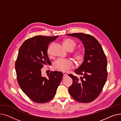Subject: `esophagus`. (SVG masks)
I'll return each mask as SVG.
<instances>
[{
	"instance_id": "34e87169",
	"label": "esophagus",
	"mask_w": 121,
	"mask_h": 121,
	"mask_svg": "<svg viewBox=\"0 0 121 121\" xmlns=\"http://www.w3.org/2000/svg\"><path fill=\"white\" fill-rule=\"evenodd\" d=\"M63 78L66 77L67 76V74L65 73H63Z\"/></svg>"
}]
</instances>
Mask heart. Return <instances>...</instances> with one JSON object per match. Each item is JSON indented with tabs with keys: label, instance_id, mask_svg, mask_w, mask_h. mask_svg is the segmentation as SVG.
I'll return each instance as SVG.
<instances>
[{
	"label": "heart",
	"instance_id": "1",
	"mask_svg": "<svg viewBox=\"0 0 121 121\" xmlns=\"http://www.w3.org/2000/svg\"><path fill=\"white\" fill-rule=\"evenodd\" d=\"M63 45L67 50L72 49L73 50L75 47V43L72 39H66L63 42ZM52 44H50L47 49V53L49 55L52 54ZM73 57L76 61L78 63L81 62L83 59V55L80 52H75L73 54ZM53 67L54 69H58L60 71L67 72L73 68V64L70 60L60 58L54 61Z\"/></svg>",
	"mask_w": 121,
	"mask_h": 121
}]
</instances>
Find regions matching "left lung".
Here are the masks:
<instances>
[{"label":"left lung","mask_w":121,"mask_h":121,"mask_svg":"<svg viewBox=\"0 0 121 121\" xmlns=\"http://www.w3.org/2000/svg\"><path fill=\"white\" fill-rule=\"evenodd\" d=\"M67 35L80 40L85 48L84 61L74 71L81 77L79 78L72 74H69L73 79L69 92L78 102H92L98 97L107 80L106 55L100 43L93 36L83 33Z\"/></svg>","instance_id":"left-lung-1"}]
</instances>
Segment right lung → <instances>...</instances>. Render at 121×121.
I'll list each match as a JSON object with an SVG mask.
<instances>
[{
    "label": "right lung",
    "instance_id": "obj_1",
    "mask_svg": "<svg viewBox=\"0 0 121 121\" xmlns=\"http://www.w3.org/2000/svg\"><path fill=\"white\" fill-rule=\"evenodd\" d=\"M58 37H33L25 41L18 50L15 63L18 83L25 95L37 103L52 99L63 78V73L58 71L51 72L47 78L42 76L43 66L51 65L48 45Z\"/></svg>",
    "mask_w": 121,
    "mask_h": 121
}]
</instances>
